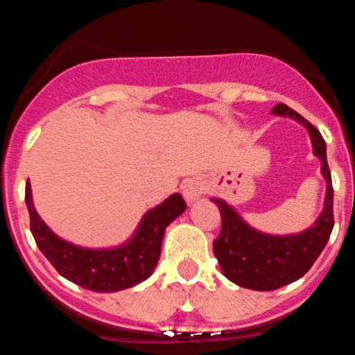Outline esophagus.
I'll list each match as a JSON object with an SVG mask.
<instances>
[{"label": "esophagus", "instance_id": "esophagus-1", "mask_svg": "<svg viewBox=\"0 0 355 355\" xmlns=\"http://www.w3.org/2000/svg\"><path fill=\"white\" fill-rule=\"evenodd\" d=\"M203 191H205V187H203V182L198 180V178H189V180L182 183V193L189 202L198 200L203 195Z\"/></svg>", "mask_w": 355, "mask_h": 355}]
</instances>
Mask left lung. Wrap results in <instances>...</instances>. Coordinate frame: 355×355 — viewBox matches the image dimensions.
<instances>
[{"mask_svg":"<svg viewBox=\"0 0 355 355\" xmlns=\"http://www.w3.org/2000/svg\"><path fill=\"white\" fill-rule=\"evenodd\" d=\"M272 113L294 118L309 130L313 153L322 160L320 168L327 182V191L319 218L311 229L297 235L260 234L247 225L230 205L220 198H211L222 215V230L214 240V254L223 275L240 287L262 292L295 282L309 272L334 229V189L324 138L315 126L287 105H275Z\"/></svg>","mask_w":355,"mask_h":355,"instance_id":"1","label":"left lung"}]
</instances>
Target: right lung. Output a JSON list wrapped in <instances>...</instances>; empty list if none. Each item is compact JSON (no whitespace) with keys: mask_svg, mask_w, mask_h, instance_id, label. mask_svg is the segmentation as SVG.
Segmentation results:
<instances>
[{"mask_svg":"<svg viewBox=\"0 0 355 355\" xmlns=\"http://www.w3.org/2000/svg\"><path fill=\"white\" fill-rule=\"evenodd\" d=\"M30 227L36 245L60 275L93 292H116L144 282L160 259L165 229L187 209L182 195L173 193L141 218L132 239L116 248H83L60 239L36 214L31 187L24 190Z\"/></svg>","mask_w":355,"mask_h":355,"instance_id":"1","label":"right lung"}]
</instances>
